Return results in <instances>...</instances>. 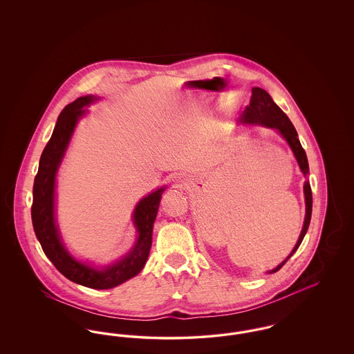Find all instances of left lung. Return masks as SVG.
I'll use <instances>...</instances> for the list:
<instances>
[{
  "label": "left lung",
  "instance_id": "8db88e82",
  "mask_svg": "<svg viewBox=\"0 0 354 354\" xmlns=\"http://www.w3.org/2000/svg\"><path fill=\"white\" fill-rule=\"evenodd\" d=\"M240 122L245 123V124H260V126H264V127H268V129L277 130L281 134V136L286 139L290 150L293 151V155L297 159V163L300 166V169H301L305 179L308 178L309 165H308L306 153L304 151L303 146L299 140L297 131L293 127L292 122L286 117V113L273 102L270 94L264 88L253 87L250 106L245 107V110H244V113L240 118ZM304 195H305L306 211H305V220H304L303 230H301L300 237H299L293 251L286 257V260L281 264H279L274 270H270L268 273L277 272L286 264L288 259L299 250V247L303 241L304 236L308 231V227H309V223H310V216H312V189H310V185H309V179H306L305 183H304Z\"/></svg>",
  "mask_w": 354,
  "mask_h": 354
}]
</instances>
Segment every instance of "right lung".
<instances>
[{
    "mask_svg": "<svg viewBox=\"0 0 354 354\" xmlns=\"http://www.w3.org/2000/svg\"><path fill=\"white\" fill-rule=\"evenodd\" d=\"M95 100L97 97L94 95L81 97L68 104L57 119L50 140L41 155L38 172L34 179L32 221L44 252L66 279L93 289H110L127 281L143 270L151 250L152 227L165 187L153 191L136 204L133 221L138 239L133 250L117 263L95 268L75 260L68 253L55 224V176L75 126L86 113L84 107Z\"/></svg>",
    "mask_w": 354,
    "mask_h": 354,
    "instance_id": "obj_1",
    "label": "right lung"
}]
</instances>
